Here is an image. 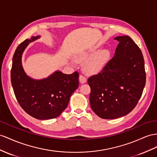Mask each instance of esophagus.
Wrapping results in <instances>:
<instances>
[{"label":"esophagus","mask_w":157,"mask_h":157,"mask_svg":"<svg viewBox=\"0 0 157 157\" xmlns=\"http://www.w3.org/2000/svg\"><path fill=\"white\" fill-rule=\"evenodd\" d=\"M79 82L81 83H85L87 82V78L83 75H79Z\"/></svg>","instance_id":"obj_1"}]
</instances>
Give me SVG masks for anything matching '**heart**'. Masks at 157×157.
Listing matches in <instances>:
<instances>
[{
	"instance_id": "b5f03b06",
	"label": "heart",
	"mask_w": 157,
	"mask_h": 157,
	"mask_svg": "<svg viewBox=\"0 0 157 157\" xmlns=\"http://www.w3.org/2000/svg\"><path fill=\"white\" fill-rule=\"evenodd\" d=\"M94 50H92L86 53L78 56L77 60L78 62H84L94 54ZM110 54L107 50H100L97 52L89 61H88L84 67V70L87 74H96L101 71L106 65L109 59Z\"/></svg>"
}]
</instances>
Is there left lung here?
<instances>
[{
    "mask_svg": "<svg viewBox=\"0 0 157 157\" xmlns=\"http://www.w3.org/2000/svg\"><path fill=\"white\" fill-rule=\"evenodd\" d=\"M119 42L115 55L98 74L88 78L91 109L99 117L113 119L126 115L141 97L146 82L141 50L128 36Z\"/></svg>",
    "mask_w": 157,
    "mask_h": 157,
    "instance_id": "1",
    "label": "left lung"
}]
</instances>
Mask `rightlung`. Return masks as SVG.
Here are the masks:
<instances>
[{
  "label": "right lung",
  "instance_id": "1",
  "mask_svg": "<svg viewBox=\"0 0 157 157\" xmlns=\"http://www.w3.org/2000/svg\"><path fill=\"white\" fill-rule=\"evenodd\" d=\"M39 38L33 36L19 44L13 56L10 77L19 105L32 117L46 120L58 117L66 109L70 96L79 86V74L56 71L46 79L29 77L22 67V55L29 43Z\"/></svg>",
  "mask_w": 157,
  "mask_h": 157
}]
</instances>
